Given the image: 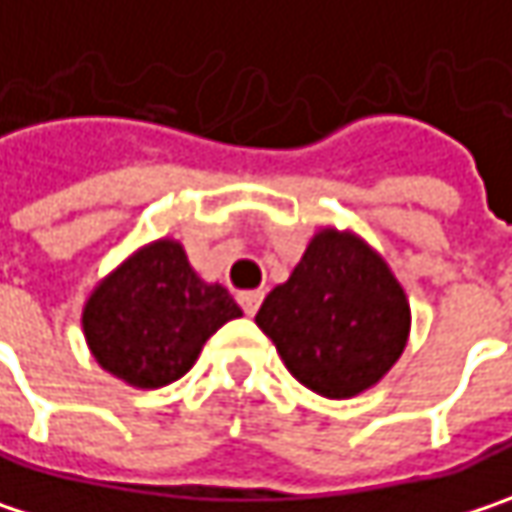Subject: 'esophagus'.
I'll list each match as a JSON object with an SVG mask.
<instances>
[{
  "label": "esophagus",
  "mask_w": 512,
  "mask_h": 512,
  "mask_svg": "<svg viewBox=\"0 0 512 512\" xmlns=\"http://www.w3.org/2000/svg\"><path fill=\"white\" fill-rule=\"evenodd\" d=\"M262 300H265V291H241V294H238V306L244 309L247 317H253V314L259 311Z\"/></svg>",
  "instance_id": "obj_1"
}]
</instances>
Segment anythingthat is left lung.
<instances>
[{"label":"left lung","mask_w":512,"mask_h":512,"mask_svg":"<svg viewBox=\"0 0 512 512\" xmlns=\"http://www.w3.org/2000/svg\"><path fill=\"white\" fill-rule=\"evenodd\" d=\"M288 373L329 399H349L399 361L411 309L384 259L352 233L320 230L288 282L256 314Z\"/></svg>","instance_id":"left-lung-1"}]
</instances>
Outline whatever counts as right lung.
Instances as JSON below:
<instances>
[{
    "instance_id": "1",
    "label": "right lung",
    "mask_w": 512,
    "mask_h": 512,
    "mask_svg": "<svg viewBox=\"0 0 512 512\" xmlns=\"http://www.w3.org/2000/svg\"><path fill=\"white\" fill-rule=\"evenodd\" d=\"M233 317L236 300L192 271L177 241H154L107 276L84 306L95 361L133 387H163L192 370L201 347Z\"/></svg>"
}]
</instances>
